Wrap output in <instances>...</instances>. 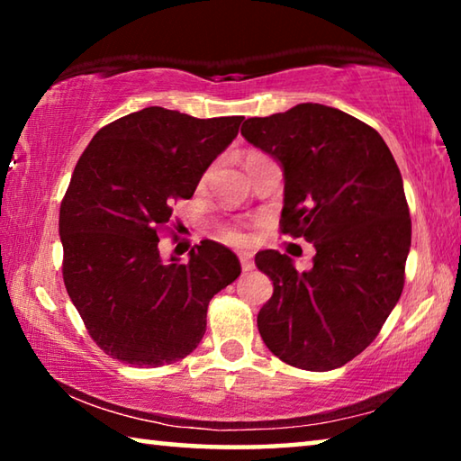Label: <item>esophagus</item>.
Returning <instances> with one entry per match:
<instances>
[{
  "mask_svg": "<svg viewBox=\"0 0 461 461\" xmlns=\"http://www.w3.org/2000/svg\"><path fill=\"white\" fill-rule=\"evenodd\" d=\"M240 264H241V270L244 272H249V270H254V260H252V256L249 254H240Z\"/></svg>",
  "mask_w": 461,
  "mask_h": 461,
  "instance_id": "esophagus-1",
  "label": "esophagus"
}]
</instances>
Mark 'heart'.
Returning <instances> with one entry per match:
<instances>
[{"label":"heart","mask_w":461,"mask_h":461,"mask_svg":"<svg viewBox=\"0 0 461 461\" xmlns=\"http://www.w3.org/2000/svg\"><path fill=\"white\" fill-rule=\"evenodd\" d=\"M256 158H262V154H249L246 158V165H248V162L256 160ZM223 240L230 241V244H244L246 236H244V231L238 230V228H228V230H223Z\"/></svg>","instance_id":"obj_1"}]
</instances>
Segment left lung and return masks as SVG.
Masks as SVG:
<instances>
[{
	"label": "left lung",
	"instance_id": "8db88e82",
	"mask_svg": "<svg viewBox=\"0 0 461 461\" xmlns=\"http://www.w3.org/2000/svg\"><path fill=\"white\" fill-rule=\"evenodd\" d=\"M241 136L285 168L280 231L317 249L307 272L276 249L256 254L275 285L258 331L294 368H339L376 339L401 299L411 248L401 170L376 130L319 104L249 118Z\"/></svg>",
	"mask_w": 461,
	"mask_h": 461
}]
</instances>
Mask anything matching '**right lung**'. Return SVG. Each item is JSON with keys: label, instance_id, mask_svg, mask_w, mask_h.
Masks as SVG:
<instances>
[{"label": "right lung", "instance_id": "right-lung-1", "mask_svg": "<svg viewBox=\"0 0 461 461\" xmlns=\"http://www.w3.org/2000/svg\"><path fill=\"white\" fill-rule=\"evenodd\" d=\"M241 120L146 107L101 128L77 162L59 217L62 278L113 360H183L205 333L209 301L240 276L238 256L217 241L191 248L189 262L162 260L158 241L173 203L193 197Z\"/></svg>", "mask_w": 461, "mask_h": 461}]
</instances>
